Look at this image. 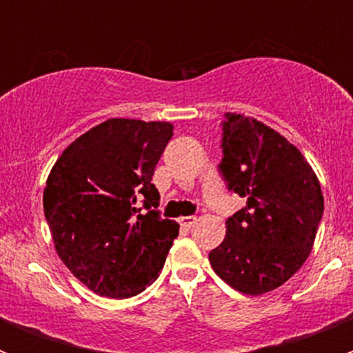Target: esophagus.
<instances>
[{
  "label": "esophagus",
  "mask_w": 353,
  "mask_h": 353,
  "mask_svg": "<svg viewBox=\"0 0 353 353\" xmlns=\"http://www.w3.org/2000/svg\"><path fill=\"white\" fill-rule=\"evenodd\" d=\"M196 221L198 219H196L194 215H187V217H182V219H180V224H182L185 230H191V228L196 224Z\"/></svg>",
  "instance_id": "34e87169"
}]
</instances>
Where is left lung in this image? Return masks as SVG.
<instances>
[{
    "instance_id": "left-lung-1",
    "label": "left lung",
    "mask_w": 353,
    "mask_h": 353,
    "mask_svg": "<svg viewBox=\"0 0 353 353\" xmlns=\"http://www.w3.org/2000/svg\"><path fill=\"white\" fill-rule=\"evenodd\" d=\"M219 173L248 199L226 219V239L208 254L228 285L261 295L286 283L310 256L323 214L316 174L281 134L254 118L226 113Z\"/></svg>"
}]
</instances>
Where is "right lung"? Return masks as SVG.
<instances>
[{
	"label": "right lung",
	"mask_w": 353,
	"mask_h": 353,
	"mask_svg": "<svg viewBox=\"0 0 353 353\" xmlns=\"http://www.w3.org/2000/svg\"><path fill=\"white\" fill-rule=\"evenodd\" d=\"M171 136L168 121L111 118L67 146L52 166L43 214L54 248L97 295L134 297L164 267L180 226L161 217L152 176Z\"/></svg>",
	"instance_id": "add662e5"
}]
</instances>
